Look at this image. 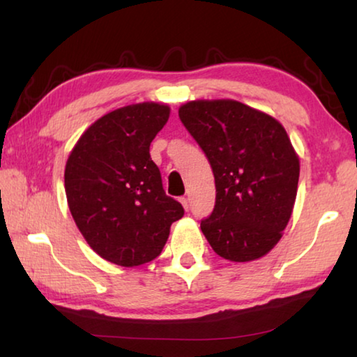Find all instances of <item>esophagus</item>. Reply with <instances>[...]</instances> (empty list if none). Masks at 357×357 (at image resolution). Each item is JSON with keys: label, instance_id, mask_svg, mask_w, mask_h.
<instances>
[{"label": "esophagus", "instance_id": "esophagus-1", "mask_svg": "<svg viewBox=\"0 0 357 357\" xmlns=\"http://www.w3.org/2000/svg\"><path fill=\"white\" fill-rule=\"evenodd\" d=\"M179 202H181V204H183L185 211H189V200H187L185 197H181V198H179Z\"/></svg>", "mask_w": 357, "mask_h": 357}]
</instances>
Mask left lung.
Returning a JSON list of instances; mask_svg holds the SVG:
<instances>
[{
  "instance_id": "obj_1",
  "label": "left lung",
  "mask_w": 357,
  "mask_h": 357,
  "mask_svg": "<svg viewBox=\"0 0 357 357\" xmlns=\"http://www.w3.org/2000/svg\"><path fill=\"white\" fill-rule=\"evenodd\" d=\"M179 119L203 149L215 179V206L200 227L229 261L261 258L291 217L299 159L283 126L238 100H193Z\"/></svg>"
}]
</instances>
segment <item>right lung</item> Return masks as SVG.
Segmentation results:
<instances>
[{
	"label": "right lung",
	"mask_w": 357,
	"mask_h": 357,
	"mask_svg": "<svg viewBox=\"0 0 357 357\" xmlns=\"http://www.w3.org/2000/svg\"><path fill=\"white\" fill-rule=\"evenodd\" d=\"M170 107L143 102L107 113L84 130L66 164L70 214L89 247L124 268L160 255L184 208L168 197L149 144Z\"/></svg>",
	"instance_id": "right-lung-1"
}]
</instances>
